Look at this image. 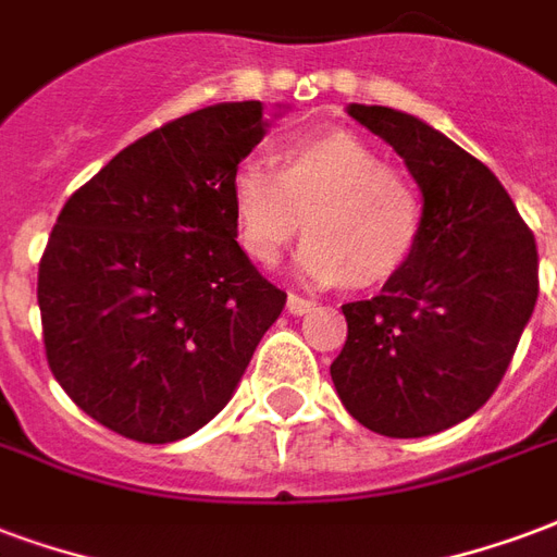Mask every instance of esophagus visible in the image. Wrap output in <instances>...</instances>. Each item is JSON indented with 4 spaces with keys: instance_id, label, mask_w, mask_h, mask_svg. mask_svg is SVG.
<instances>
[{
    "instance_id": "34e87169",
    "label": "esophagus",
    "mask_w": 557,
    "mask_h": 557,
    "mask_svg": "<svg viewBox=\"0 0 557 557\" xmlns=\"http://www.w3.org/2000/svg\"><path fill=\"white\" fill-rule=\"evenodd\" d=\"M286 310H289L292 315H307V312L312 310V300L300 298V295H289V300H286Z\"/></svg>"
}]
</instances>
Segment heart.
<instances>
[{"label":"heart","mask_w":557,"mask_h":557,"mask_svg":"<svg viewBox=\"0 0 557 557\" xmlns=\"http://www.w3.org/2000/svg\"><path fill=\"white\" fill-rule=\"evenodd\" d=\"M238 245L257 262H274L307 233L295 265L307 280H348L372 289L401 274L425 230V206L410 176L351 132H312L280 144L277 171L238 164L230 183Z\"/></svg>","instance_id":"1"}]
</instances>
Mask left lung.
I'll return each mask as SVG.
<instances>
[{"mask_svg": "<svg viewBox=\"0 0 557 557\" xmlns=\"http://www.w3.org/2000/svg\"><path fill=\"white\" fill-rule=\"evenodd\" d=\"M422 191L425 230L401 274L345 304L331 377L374 434L410 440L463 422L496 393L537 304V245L496 174L407 111L351 102Z\"/></svg>", "mask_w": 557, "mask_h": 557, "instance_id": "1", "label": "left lung"}]
</instances>
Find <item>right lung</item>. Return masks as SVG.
Wrapping results in <instances>:
<instances>
[{
    "label": "right lung",
    "instance_id": "right-lung-1",
    "mask_svg": "<svg viewBox=\"0 0 557 557\" xmlns=\"http://www.w3.org/2000/svg\"><path fill=\"white\" fill-rule=\"evenodd\" d=\"M265 132L259 100L206 106L129 144L61 209L37 271L47 360L114 434L176 443L215 419L286 307L230 206Z\"/></svg>",
    "mask_w": 557,
    "mask_h": 557
}]
</instances>
